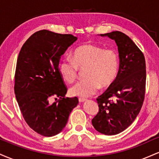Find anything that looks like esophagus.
I'll return each mask as SVG.
<instances>
[{"label": "esophagus", "instance_id": "obj_1", "mask_svg": "<svg viewBox=\"0 0 159 159\" xmlns=\"http://www.w3.org/2000/svg\"><path fill=\"white\" fill-rule=\"evenodd\" d=\"M86 98H79V99H78V101H79V102H84L86 101Z\"/></svg>", "mask_w": 159, "mask_h": 159}]
</instances>
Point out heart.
<instances>
[{
    "mask_svg": "<svg viewBox=\"0 0 159 159\" xmlns=\"http://www.w3.org/2000/svg\"><path fill=\"white\" fill-rule=\"evenodd\" d=\"M70 58H63L58 65V71L65 81L72 83L77 79L79 70H84L85 80L70 89L72 96L87 98L93 96L100 87L107 89L116 81L120 71L117 53L95 44L78 47Z\"/></svg>",
    "mask_w": 159,
    "mask_h": 159,
    "instance_id": "b5f03b06",
    "label": "heart"
}]
</instances>
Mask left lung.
<instances>
[{"label": "left lung", "instance_id": "left-lung-1", "mask_svg": "<svg viewBox=\"0 0 159 159\" xmlns=\"http://www.w3.org/2000/svg\"><path fill=\"white\" fill-rule=\"evenodd\" d=\"M100 36L116 43L120 71L114 84L96 98L98 112L92 124L98 132L114 135L126 129L141 109L145 96L146 62L141 51L123 33L113 31Z\"/></svg>", "mask_w": 159, "mask_h": 159}]
</instances>
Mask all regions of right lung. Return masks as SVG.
Listing matches in <instances>:
<instances>
[{
  "instance_id": "add662e5",
  "label": "right lung",
  "mask_w": 159,
  "mask_h": 159,
  "mask_svg": "<svg viewBox=\"0 0 159 159\" xmlns=\"http://www.w3.org/2000/svg\"><path fill=\"white\" fill-rule=\"evenodd\" d=\"M77 40L72 34L47 30L34 33L21 47L15 74V94L27 125L38 134H59L78 104L65 97L67 89L58 71L61 57ZM52 97L59 98L52 103Z\"/></svg>"
}]
</instances>
